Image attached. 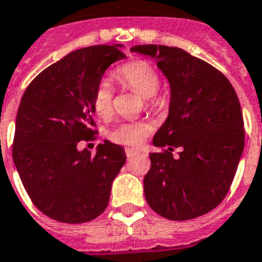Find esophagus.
<instances>
[{
    "label": "esophagus",
    "instance_id": "esophagus-1",
    "mask_svg": "<svg viewBox=\"0 0 262 262\" xmlns=\"http://www.w3.org/2000/svg\"><path fill=\"white\" fill-rule=\"evenodd\" d=\"M125 152H126V157L130 158L133 157V155H136V154L140 152V149H136V148H126L125 149Z\"/></svg>",
    "mask_w": 262,
    "mask_h": 262
}]
</instances>
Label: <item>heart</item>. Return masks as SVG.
<instances>
[{
	"label": "heart",
	"mask_w": 262,
	"mask_h": 262,
	"mask_svg": "<svg viewBox=\"0 0 262 262\" xmlns=\"http://www.w3.org/2000/svg\"><path fill=\"white\" fill-rule=\"evenodd\" d=\"M117 77L121 82L141 96L145 100V104L151 108L161 107L165 103V97L157 93L159 75L157 70L147 61L136 60L122 66L121 69H118ZM92 105L96 115L101 119H108L113 115V89L107 79H101L96 85ZM151 130L152 125L147 121L121 122L110 129L107 137L117 144L137 145L147 139Z\"/></svg>",
	"instance_id": "1"
}]
</instances>
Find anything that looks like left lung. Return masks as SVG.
<instances>
[{
	"label": "left lung",
	"instance_id": "obj_1",
	"mask_svg": "<svg viewBox=\"0 0 262 262\" xmlns=\"http://www.w3.org/2000/svg\"><path fill=\"white\" fill-rule=\"evenodd\" d=\"M170 85L166 121L154 136L151 167L144 177L147 203L174 221L213 210L228 193L245 147L243 115L224 74L180 48L136 45ZM180 148L179 158L172 149Z\"/></svg>",
	"mask_w": 262,
	"mask_h": 262
}]
</instances>
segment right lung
<instances>
[{
  "label": "right lung",
  "instance_id": "add662e5",
  "mask_svg": "<svg viewBox=\"0 0 262 262\" xmlns=\"http://www.w3.org/2000/svg\"><path fill=\"white\" fill-rule=\"evenodd\" d=\"M122 45L78 49L34 78L20 100L12 147L30 199L51 219L81 224L108 205L125 149L105 140L95 155L79 141L95 140L92 97L110 66L125 59Z\"/></svg>",
  "mask_w": 262,
  "mask_h": 262
}]
</instances>
